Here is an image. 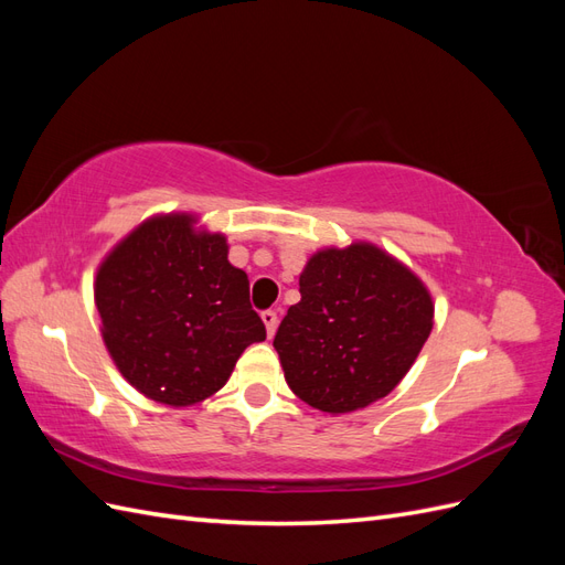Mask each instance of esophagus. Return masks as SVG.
Instances as JSON below:
<instances>
[{"mask_svg": "<svg viewBox=\"0 0 565 565\" xmlns=\"http://www.w3.org/2000/svg\"><path fill=\"white\" fill-rule=\"evenodd\" d=\"M262 320H264V324H266V334H268V337L276 334L278 313H276V311H264V313H262Z\"/></svg>", "mask_w": 565, "mask_h": 565, "instance_id": "34e87169", "label": "esophagus"}]
</instances>
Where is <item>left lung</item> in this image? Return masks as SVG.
Returning a JSON list of instances; mask_svg holds the SVG:
<instances>
[{"label": "left lung", "mask_w": 565, "mask_h": 565, "mask_svg": "<svg viewBox=\"0 0 565 565\" xmlns=\"http://www.w3.org/2000/svg\"><path fill=\"white\" fill-rule=\"evenodd\" d=\"M273 347L287 386L311 407L347 415L401 384L434 328V299L372 243L318 249L299 276Z\"/></svg>", "instance_id": "obj_1"}]
</instances>
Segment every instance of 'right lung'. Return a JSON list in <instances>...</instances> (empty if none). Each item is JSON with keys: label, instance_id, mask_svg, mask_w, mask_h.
<instances>
[{"label": "right lung", "instance_id": "right-lung-1", "mask_svg": "<svg viewBox=\"0 0 565 565\" xmlns=\"http://www.w3.org/2000/svg\"><path fill=\"white\" fill-rule=\"evenodd\" d=\"M94 301L119 374L169 407L214 396L243 351L266 339L226 235L185 212L150 216L122 237L96 270Z\"/></svg>", "mask_w": 565, "mask_h": 565}]
</instances>
